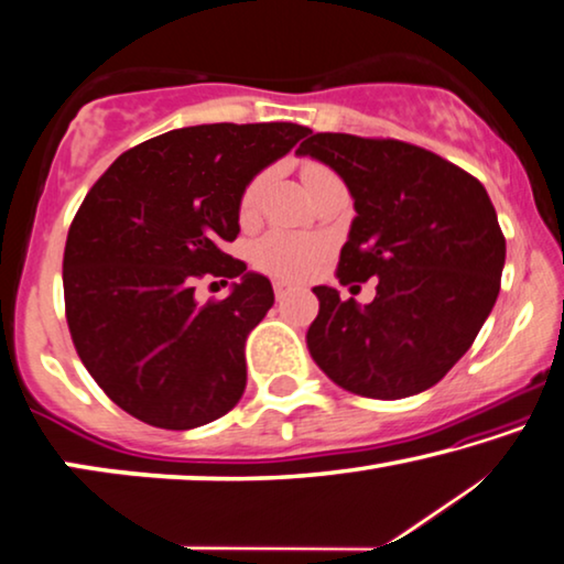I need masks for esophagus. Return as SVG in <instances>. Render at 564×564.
<instances>
[{"mask_svg": "<svg viewBox=\"0 0 564 564\" xmlns=\"http://www.w3.org/2000/svg\"><path fill=\"white\" fill-rule=\"evenodd\" d=\"M273 291H275V299L283 301L285 296H289L291 285H289V283H283V281H275V283H273Z\"/></svg>", "mask_w": 564, "mask_h": 564, "instance_id": "1", "label": "esophagus"}]
</instances>
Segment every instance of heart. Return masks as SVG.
<instances>
[{
    "label": "heart",
    "mask_w": 564,
    "mask_h": 564,
    "mask_svg": "<svg viewBox=\"0 0 564 564\" xmlns=\"http://www.w3.org/2000/svg\"><path fill=\"white\" fill-rule=\"evenodd\" d=\"M334 174L329 166L322 162H306L301 166V180H304L306 189L311 184H316L324 176ZM265 187V174H256L246 187L240 192L238 202V215L240 220H250L256 217L260 195H263ZM326 256V242L316 235L306 232H289V230H271L250 246V263H253L256 271L273 275V279L281 281H301L314 271V268L322 263Z\"/></svg>",
    "instance_id": "b5f03b06"
}]
</instances>
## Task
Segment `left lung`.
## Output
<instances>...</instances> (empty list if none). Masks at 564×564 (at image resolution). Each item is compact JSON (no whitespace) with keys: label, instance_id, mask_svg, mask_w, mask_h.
Listing matches in <instances>:
<instances>
[{"label":"left lung","instance_id":"left-lung-1","mask_svg":"<svg viewBox=\"0 0 564 564\" xmlns=\"http://www.w3.org/2000/svg\"><path fill=\"white\" fill-rule=\"evenodd\" d=\"M296 154L329 164L355 197L336 279H380L365 308L316 285L311 357L362 398L400 400L433 388L466 355L499 296L507 240L484 184L398 139L314 133Z\"/></svg>","mask_w":564,"mask_h":564}]
</instances>
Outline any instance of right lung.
<instances>
[{"label":"right lung","instance_id":"1","mask_svg":"<svg viewBox=\"0 0 564 564\" xmlns=\"http://www.w3.org/2000/svg\"><path fill=\"white\" fill-rule=\"evenodd\" d=\"M308 133L299 123H202L116 159L67 230L65 318L98 388L141 423L189 431L238 405L246 339L273 285L223 250L240 192ZM240 278L197 305L199 278Z\"/></svg>","mask_w":564,"mask_h":564}]
</instances>
